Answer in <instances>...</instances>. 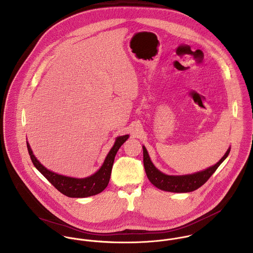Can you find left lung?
<instances>
[{
    "label": "left lung",
    "instance_id": "8db88e82",
    "mask_svg": "<svg viewBox=\"0 0 253 253\" xmlns=\"http://www.w3.org/2000/svg\"><path fill=\"white\" fill-rule=\"evenodd\" d=\"M143 149V165L146 175L149 181L160 190L171 193H190L197 190L204 185L212 176L219 165L227 158L230 152V147L227 149L224 156L214 165L205 170L188 175H167L157 169L152 164L148 152L144 146Z\"/></svg>",
    "mask_w": 253,
    "mask_h": 253
}]
</instances>
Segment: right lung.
<instances>
[{
	"label": "right lung",
	"instance_id": "add662e5",
	"mask_svg": "<svg viewBox=\"0 0 253 253\" xmlns=\"http://www.w3.org/2000/svg\"><path fill=\"white\" fill-rule=\"evenodd\" d=\"M128 137L129 135L117 136L114 146L108 153L100 169L91 176L81 179L58 174L47 169L35 157L28 141L27 147L35 167L62 195H66L68 197H87L98 195L107 188L112 173L115 157L117 155L120 146L128 139Z\"/></svg>",
	"mask_w": 253,
	"mask_h": 253
}]
</instances>
